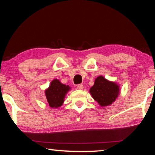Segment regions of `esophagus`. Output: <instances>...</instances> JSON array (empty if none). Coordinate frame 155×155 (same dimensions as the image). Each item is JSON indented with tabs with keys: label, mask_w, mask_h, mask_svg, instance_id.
<instances>
[{
	"label": "esophagus",
	"mask_w": 155,
	"mask_h": 155,
	"mask_svg": "<svg viewBox=\"0 0 155 155\" xmlns=\"http://www.w3.org/2000/svg\"><path fill=\"white\" fill-rule=\"evenodd\" d=\"M83 87H83V84H78V85H77V87L78 90H83Z\"/></svg>",
	"instance_id": "esophagus-1"
}]
</instances>
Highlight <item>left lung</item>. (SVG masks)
<instances>
[{
  "instance_id": "8db88e82",
  "label": "left lung",
  "mask_w": 155,
  "mask_h": 155,
  "mask_svg": "<svg viewBox=\"0 0 155 155\" xmlns=\"http://www.w3.org/2000/svg\"><path fill=\"white\" fill-rule=\"evenodd\" d=\"M90 91L93 98L100 105L106 107L111 104L117 98L119 87L116 83L100 76L96 78L94 85L90 88Z\"/></svg>"
}]
</instances>
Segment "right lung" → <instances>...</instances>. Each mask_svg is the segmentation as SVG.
<instances>
[{"instance_id": "1", "label": "right lung", "mask_w": 155, "mask_h": 155, "mask_svg": "<svg viewBox=\"0 0 155 155\" xmlns=\"http://www.w3.org/2000/svg\"><path fill=\"white\" fill-rule=\"evenodd\" d=\"M70 89L69 86L62 84L59 80L52 81L48 89L45 91L49 106L52 108H58L61 107L64 101L65 94Z\"/></svg>"}]
</instances>
